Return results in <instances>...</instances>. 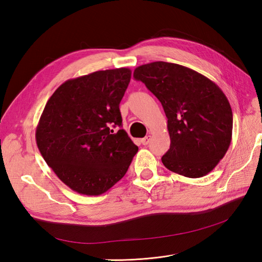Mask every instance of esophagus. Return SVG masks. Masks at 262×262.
<instances>
[{
  "mask_svg": "<svg viewBox=\"0 0 262 262\" xmlns=\"http://www.w3.org/2000/svg\"><path fill=\"white\" fill-rule=\"evenodd\" d=\"M149 141H150V136H146L145 138L141 139V143L143 145H147L149 143Z\"/></svg>",
  "mask_w": 262,
  "mask_h": 262,
  "instance_id": "esophagus-1",
  "label": "esophagus"
}]
</instances>
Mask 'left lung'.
<instances>
[{
	"instance_id": "1",
	"label": "left lung",
	"mask_w": 262,
	"mask_h": 262,
	"mask_svg": "<svg viewBox=\"0 0 262 262\" xmlns=\"http://www.w3.org/2000/svg\"><path fill=\"white\" fill-rule=\"evenodd\" d=\"M133 76L155 95L167 117L165 167L189 178L208 175L232 141L233 113L225 94L210 78L176 63H147Z\"/></svg>"
}]
</instances>
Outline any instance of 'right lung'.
Instances as JSON below:
<instances>
[{
    "instance_id": "1",
    "label": "right lung",
    "mask_w": 262,
    "mask_h": 262,
    "mask_svg": "<svg viewBox=\"0 0 262 262\" xmlns=\"http://www.w3.org/2000/svg\"><path fill=\"white\" fill-rule=\"evenodd\" d=\"M130 80L128 68L97 71L68 80L47 101L36 128L37 146L58 178L77 193H105L138 152L128 133L118 129L119 104Z\"/></svg>"
}]
</instances>
